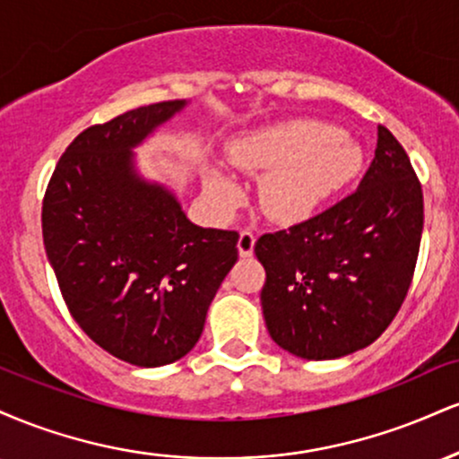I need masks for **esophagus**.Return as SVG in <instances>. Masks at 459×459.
I'll list each match as a JSON object with an SVG mask.
<instances>
[{"mask_svg":"<svg viewBox=\"0 0 459 459\" xmlns=\"http://www.w3.org/2000/svg\"><path fill=\"white\" fill-rule=\"evenodd\" d=\"M255 241H256V237H255V233H252V230H241L239 241H237L239 255L241 256H252V252H255Z\"/></svg>","mask_w":459,"mask_h":459,"instance_id":"obj_1","label":"esophagus"}]
</instances>
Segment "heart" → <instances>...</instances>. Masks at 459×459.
Wrapping results in <instances>:
<instances>
[{
  "instance_id": "1",
  "label": "heart",
  "mask_w": 459,
  "mask_h": 459,
  "mask_svg": "<svg viewBox=\"0 0 459 459\" xmlns=\"http://www.w3.org/2000/svg\"><path fill=\"white\" fill-rule=\"evenodd\" d=\"M230 161L261 178L259 203L267 218L282 224L308 220L360 175L362 149L332 125L293 120L256 131L229 152ZM204 189L220 209H233L244 189L220 168H209Z\"/></svg>"
}]
</instances>
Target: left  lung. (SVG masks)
<instances>
[{"label": "left lung", "instance_id": "obj_1", "mask_svg": "<svg viewBox=\"0 0 459 459\" xmlns=\"http://www.w3.org/2000/svg\"><path fill=\"white\" fill-rule=\"evenodd\" d=\"M420 235V181L408 152L380 125L376 157L356 192L256 239L272 339L307 360H332L371 345L408 296Z\"/></svg>", "mask_w": 459, "mask_h": 459}]
</instances>
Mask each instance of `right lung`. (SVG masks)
I'll use <instances>...</instances> for the list:
<instances>
[{
    "instance_id": "obj_1",
    "label": "right lung",
    "mask_w": 459,
    "mask_h": 459,
    "mask_svg": "<svg viewBox=\"0 0 459 459\" xmlns=\"http://www.w3.org/2000/svg\"><path fill=\"white\" fill-rule=\"evenodd\" d=\"M186 101L129 109L68 144L43 198V241L73 319L135 367L178 360L198 343L237 263V230L200 229L177 198L134 175L131 146Z\"/></svg>"
}]
</instances>
